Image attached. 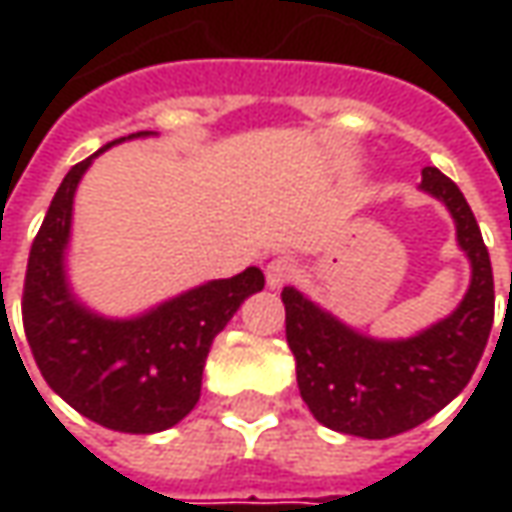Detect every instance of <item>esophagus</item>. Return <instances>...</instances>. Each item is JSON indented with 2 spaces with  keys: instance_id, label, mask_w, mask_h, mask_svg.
<instances>
[{
  "instance_id": "34e87169",
  "label": "esophagus",
  "mask_w": 512,
  "mask_h": 512,
  "mask_svg": "<svg viewBox=\"0 0 512 512\" xmlns=\"http://www.w3.org/2000/svg\"><path fill=\"white\" fill-rule=\"evenodd\" d=\"M267 285L270 287H285L296 279L299 273V262L293 256H276L270 265H267Z\"/></svg>"
}]
</instances>
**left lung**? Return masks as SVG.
Wrapping results in <instances>:
<instances>
[{
  "mask_svg": "<svg viewBox=\"0 0 512 512\" xmlns=\"http://www.w3.org/2000/svg\"><path fill=\"white\" fill-rule=\"evenodd\" d=\"M422 187L456 219L473 282L453 316L407 342H376L336 322L293 287L282 290L287 344L296 356L299 393L319 422L362 439L413 430L462 393L493 327V267L476 216L456 182L422 170Z\"/></svg>",
  "mask_w": 512,
  "mask_h": 512,
  "instance_id": "obj_1",
  "label": "left lung"
}]
</instances>
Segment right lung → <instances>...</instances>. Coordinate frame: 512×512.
Wrapping results in <instances>:
<instances>
[{"label": "right lung", "instance_id": "add662e5", "mask_svg": "<svg viewBox=\"0 0 512 512\" xmlns=\"http://www.w3.org/2000/svg\"><path fill=\"white\" fill-rule=\"evenodd\" d=\"M93 156L68 170L30 245L22 287L25 336L45 382L90 422L119 433L168 430L196 407L210 344L247 296L265 287V276L247 267L130 322H110L76 305L65 285L62 253L73 193Z\"/></svg>", "mask_w": 512, "mask_h": 512}]
</instances>
